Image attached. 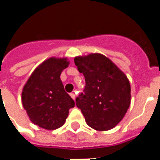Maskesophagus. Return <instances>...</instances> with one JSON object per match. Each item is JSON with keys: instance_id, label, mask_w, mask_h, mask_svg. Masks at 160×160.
<instances>
[{"instance_id": "1", "label": "esophagus", "mask_w": 160, "mask_h": 160, "mask_svg": "<svg viewBox=\"0 0 160 160\" xmlns=\"http://www.w3.org/2000/svg\"><path fill=\"white\" fill-rule=\"evenodd\" d=\"M70 97L72 98L73 100L75 99V93H74V92H71V93H70Z\"/></svg>"}]
</instances>
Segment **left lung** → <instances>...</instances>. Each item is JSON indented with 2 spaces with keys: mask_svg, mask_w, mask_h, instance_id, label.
Listing matches in <instances>:
<instances>
[{
  "mask_svg": "<svg viewBox=\"0 0 160 160\" xmlns=\"http://www.w3.org/2000/svg\"><path fill=\"white\" fill-rule=\"evenodd\" d=\"M74 63L86 80L83 92L75 101L87 125L99 131L113 128L130 105V84L127 76L101 54L78 56Z\"/></svg>",
  "mask_w": 160,
  "mask_h": 160,
  "instance_id": "left-lung-1",
  "label": "left lung"
}]
</instances>
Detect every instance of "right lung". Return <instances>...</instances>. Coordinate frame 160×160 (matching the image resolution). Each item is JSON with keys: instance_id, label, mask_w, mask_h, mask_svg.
Segmentation results:
<instances>
[{"instance_id": "add662e5", "label": "right lung", "mask_w": 160, "mask_h": 160, "mask_svg": "<svg viewBox=\"0 0 160 160\" xmlns=\"http://www.w3.org/2000/svg\"><path fill=\"white\" fill-rule=\"evenodd\" d=\"M68 66L66 58L46 60L34 70L23 88L22 104L30 120L48 130L62 127L74 107L60 75Z\"/></svg>"}]
</instances>
